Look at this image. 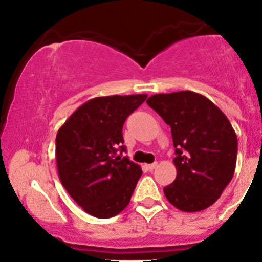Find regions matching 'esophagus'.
<instances>
[{"label":"esophagus","instance_id":"34e87169","mask_svg":"<svg viewBox=\"0 0 262 262\" xmlns=\"http://www.w3.org/2000/svg\"><path fill=\"white\" fill-rule=\"evenodd\" d=\"M156 166H158V162H152V164L146 165V167H148V170H150V171L156 169Z\"/></svg>","mask_w":262,"mask_h":262}]
</instances>
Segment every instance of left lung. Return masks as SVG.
Wrapping results in <instances>:
<instances>
[{
	"instance_id": "8db88e82",
	"label": "left lung",
	"mask_w": 262,
	"mask_h": 262,
	"mask_svg": "<svg viewBox=\"0 0 262 262\" xmlns=\"http://www.w3.org/2000/svg\"><path fill=\"white\" fill-rule=\"evenodd\" d=\"M148 106L171 127L175 181L164 188L167 201L183 212H200L221 197L236 165L237 138L229 119L200 93H159Z\"/></svg>"
}]
</instances>
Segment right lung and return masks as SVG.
<instances>
[{
  "label": "right lung",
  "instance_id": "1",
  "mask_svg": "<svg viewBox=\"0 0 262 262\" xmlns=\"http://www.w3.org/2000/svg\"><path fill=\"white\" fill-rule=\"evenodd\" d=\"M146 95L107 96L87 101L69 117L55 139L56 166L68 193L86 213L106 219L128 206L141 171L125 151V119ZM121 151V153H118Z\"/></svg>",
  "mask_w": 262,
  "mask_h": 262
}]
</instances>
